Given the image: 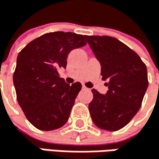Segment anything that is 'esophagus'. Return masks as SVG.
I'll return each instance as SVG.
<instances>
[{
  "label": "esophagus",
  "instance_id": "obj_1",
  "mask_svg": "<svg viewBox=\"0 0 159 159\" xmlns=\"http://www.w3.org/2000/svg\"><path fill=\"white\" fill-rule=\"evenodd\" d=\"M82 88H83L84 89H88V88H87V87H86L85 85H83V86H82Z\"/></svg>",
  "mask_w": 159,
  "mask_h": 159
}]
</instances>
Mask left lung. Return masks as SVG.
<instances>
[{
	"label": "left lung",
	"instance_id": "left-lung-1",
	"mask_svg": "<svg viewBox=\"0 0 159 159\" xmlns=\"http://www.w3.org/2000/svg\"><path fill=\"white\" fill-rule=\"evenodd\" d=\"M101 64V75L107 80V92L92 89L89 105L93 122L101 129L117 131L134 118L148 88L145 64L128 46L108 36H86Z\"/></svg>",
	"mask_w": 159,
	"mask_h": 159
}]
</instances>
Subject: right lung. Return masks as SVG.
Here are the masks:
<instances>
[{
    "mask_svg": "<svg viewBox=\"0 0 159 159\" xmlns=\"http://www.w3.org/2000/svg\"><path fill=\"white\" fill-rule=\"evenodd\" d=\"M87 44L86 36L52 32L34 39L19 53L13 82L17 100L36 128L51 131L62 127L82 85L71 86L59 77L70 51Z\"/></svg>",
    "mask_w": 159,
    "mask_h": 159,
    "instance_id": "obj_1",
    "label": "right lung"
}]
</instances>
